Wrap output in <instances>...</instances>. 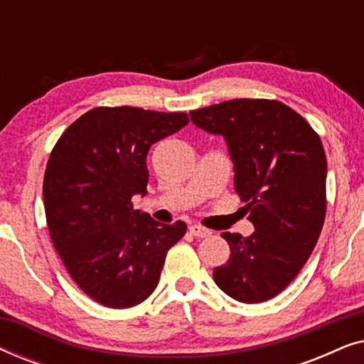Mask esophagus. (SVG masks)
<instances>
[{
    "label": "esophagus",
    "instance_id": "obj_1",
    "mask_svg": "<svg viewBox=\"0 0 364 364\" xmlns=\"http://www.w3.org/2000/svg\"><path fill=\"white\" fill-rule=\"evenodd\" d=\"M188 232L192 233L193 237H197V238H205V237H210V230H208V228H205V227H202V225H191L188 227Z\"/></svg>",
    "mask_w": 364,
    "mask_h": 364
}]
</instances>
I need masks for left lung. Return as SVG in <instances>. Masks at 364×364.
<instances>
[{
	"instance_id": "left-lung-1",
	"label": "left lung",
	"mask_w": 364,
	"mask_h": 364,
	"mask_svg": "<svg viewBox=\"0 0 364 364\" xmlns=\"http://www.w3.org/2000/svg\"><path fill=\"white\" fill-rule=\"evenodd\" d=\"M225 137L235 192L250 212V237L223 232L227 263L213 270L223 293L242 303L272 300L310 258L326 215V156L296 111L275 99H232L191 112Z\"/></svg>"
}]
</instances>
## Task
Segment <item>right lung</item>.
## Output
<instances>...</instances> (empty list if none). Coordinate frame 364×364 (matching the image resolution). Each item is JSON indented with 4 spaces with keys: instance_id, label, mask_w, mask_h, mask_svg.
Segmentation results:
<instances>
[{
    "instance_id": "1",
    "label": "right lung",
    "mask_w": 364,
    "mask_h": 364,
    "mask_svg": "<svg viewBox=\"0 0 364 364\" xmlns=\"http://www.w3.org/2000/svg\"><path fill=\"white\" fill-rule=\"evenodd\" d=\"M187 112L94 107L58 139L43 181L53 245L74 283L107 308H131L156 290L182 220L164 225L134 210L146 193L152 144L187 126Z\"/></svg>"
}]
</instances>
